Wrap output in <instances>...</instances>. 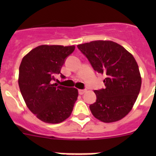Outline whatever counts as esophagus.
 <instances>
[{"instance_id": "1", "label": "esophagus", "mask_w": 156, "mask_h": 156, "mask_svg": "<svg viewBox=\"0 0 156 156\" xmlns=\"http://www.w3.org/2000/svg\"><path fill=\"white\" fill-rule=\"evenodd\" d=\"M78 91H79L80 94H84L85 92L87 91V90H85V89H83V90H78Z\"/></svg>"}]
</instances>
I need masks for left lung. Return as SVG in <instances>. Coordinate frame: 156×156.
Here are the masks:
<instances>
[{
  "label": "left lung",
  "mask_w": 156,
  "mask_h": 156,
  "mask_svg": "<svg viewBox=\"0 0 156 156\" xmlns=\"http://www.w3.org/2000/svg\"><path fill=\"white\" fill-rule=\"evenodd\" d=\"M94 70L105 74V88L95 90L97 100L90 105L95 118L104 122L118 121L127 115L141 86L137 63L123 47L110 41L77 45Z\"/></svg>",
  "instance_id": "8db88e82"
}]
</instances>
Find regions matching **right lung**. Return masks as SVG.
Masks as SVG:
<instances>
[{
  "label": "right lung",
  "instance_id": "obj_1",
  "mask_svg": "<svg viewBox=\"0 0 156 156\" xmlns=\"http://www.w3.org/2000/svg\"><path fill=\"white\" fill-rule=\"evenodd\" d=\"M75 46L41 45L30 51L19 66V86L29 109L43 122L59 123L71 115L78 90L52 83L66 76L61 69Z\"/></svg>",
  "mask_w": 156,
  "mask_h": 156
}]
</instances>
